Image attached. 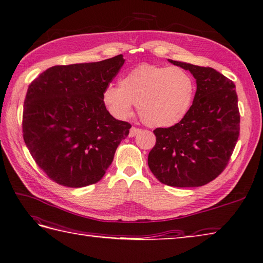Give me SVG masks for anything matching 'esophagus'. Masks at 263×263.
Here are the masks:
<instances>
[{
  "instance_id": "obj_1",
  "label": "esophagus",
  "mask_w": 263,
  "mask_h": 263,
  "mask_svg": "<svg viewBox=\"0 0 263 263\" xmlns=\"http://www.w3.org/2000/svg\"><path fill=\"white\" fill-rule=\"evenodd\" d=\"M140 132V129L139 128H135V127H132L130 129V132H129V136L130 138H133V136H135L136 134H138Z\"/></svg>"
}]
</instances>
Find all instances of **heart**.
I'll return each mask as SVG.
<instances>
[{"mask_svg":"<svg viewBox=\"0 0 263 263\" xmlns=\"http://www.w3.org/2000/svg\"><path fill=\"white\" fill-rule=\"evenodd\" d=\"M195 95V83L178 66L141 64L103 90L104 104L114 117L128 118L134 104L143 122L152 128L171 127L188 111Z\"/></svg>","mask_w":263,"mask_h":263,"instance_id":"heart-1","label":"heart"}]
</instances>
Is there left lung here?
Masks as SVG:
<instances>
[{
  "label": "left lung",
  "instance_id": "obj_1",
  "mask_svg": "<svg viewBox=\"0 0 263 263\" xmlns=\"http://www.w3.org/2000/svg\"><path fill=\"white\" fill-rule=\"evenodd\" d=\"M197 81L193 103L178 123L157 128L148 155L156 178L172 187H200L226 168L239 135L235 85L212 67L168 60Z\"/></svg>",
  "mask_w": 263,
  "mask_h": 263
}]
</instances>
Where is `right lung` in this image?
Segmentation results:
<instances>
[{
	"label": "right lung",
	"mask_w": 263,
	"mask_h": 263,
	"mask_svg": "<svg viewBox=\"0 0 263 263\" xmlns=\"http://www.w3.org/2000/svg\"><path fill=\"white\" fill-rule=\"evenodd\" d=\"M123 63L118 54L100 62L55 65L30 84L24 140L34 161L57 184H96L128 136L131 124L114 118L102 99Z\"/></svg>",
	"instance_id": "obj_1"
}]
</instances>
